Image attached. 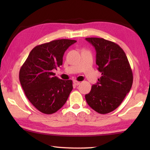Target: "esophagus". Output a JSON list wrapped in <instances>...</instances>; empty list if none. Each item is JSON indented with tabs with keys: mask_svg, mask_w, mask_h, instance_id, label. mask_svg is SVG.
<instances>
[{
	"mask_svg": "<svg viewBox=\"0 0 150 150\" xmlns=\"http://www.w3.org/2000/svg\"><path fill=\"white\" fill-rule=\"evenodd\" d=\"M73 84H74L76 86H78V85L81 84V82H79V81H73Z\"/></svg>",
	"mask_w": 150,
	"mask_h": 150,
	"instance_id": "1",
	"label": "esophagus"
}]
</instances>
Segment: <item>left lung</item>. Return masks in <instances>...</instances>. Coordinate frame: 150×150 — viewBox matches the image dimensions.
Instances as JSON below:
<instances>
[{"label":"left lung","instance_id":"8db88e82","mask_svg":"<svg viewBox=\"0 0 150 150\" xmlns=\"http://www.w3.org/2000/svg\"><path fill=\"white\" fill-rule=\"evenodd\" d=\"M96 50V64L101 77L85 95L88 104L100 114L120 106L133 84V73L128 58L117 44L103 38H86Z\"/></svg>","mask_w":150,"mask_h":150}]
</instances>
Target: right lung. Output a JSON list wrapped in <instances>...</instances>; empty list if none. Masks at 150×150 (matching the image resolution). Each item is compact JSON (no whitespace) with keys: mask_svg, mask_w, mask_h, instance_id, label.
I'll list each match as a JSON object with an SVG mask.
<instances>
[{"mask_svg":"<svg viewBox=\"0 0 150 150\" xmlns=\"http://www.w3.org/2000/svg\"><path fill=\"white\" fill-rule=\"evenodd\" d=\"M77 41L52 40L31 51L19 71V80L28 99L40 112L52 114L60 109L73 90L71 80L55 76L53 69L62 64L66 50Z\"/></svg>","mask_w":150,"mask_h":150,"instance_id":"obj_1","label":"right lung"}]
</instances>
